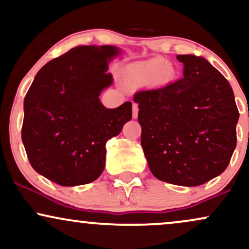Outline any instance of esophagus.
Instances as JSON below:
<instances>
[{
	"label": "esophagus",
	"mask_w": 249,
	"mask_h": 249,
	"mask_svg": "<svg viewBox=\"0 0 249 249\" xmlns=\"http://www.w3.org/2000/svg\"><path fill=\"white\" fill-rule=\"evenodd\" d=\"M138 111H139L138 104H136V103H133V104H132V116H133L134 119H136L137 117H138Z\"/></svg>",
	"instance_id": "34e87169"
}]
</instances>
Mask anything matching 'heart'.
Masks as SVG:
<instances>
[{"label": "heart", "mask_w": 249, "mask_h": 249, "mask_svg": "<svg viewBox=\"0 0 249 249\" xmlns=\"http://www.w3.org/2000/svg\"><path fill=\"white\" fill-rule=\"evenodd\" d=\"M125 78L132 85H147L158 79L168 82L173 77V69L161 57H154L147 61L136 62L125 68Z\"/></svg>", "instance_id": "obj_1"}]
</instances>
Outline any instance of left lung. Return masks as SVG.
<instances>
[{"label": "left lung", "mask_w": 249, "mask_h": 249, "mask_svg": "<svg viewBox=\"0 0 249 249\" xmlns=\"http://www.w3.org/2000/svg\"><path fill=\"white\" fill-rule=\"evenodd\" d=\"M179 81L139 91L141 142L157 179L199 186L221 174L236 146L239 111L227 79L207 59L178 55Z\"/></svg>", "instance_id": "left-lung-1"}]
</instances>
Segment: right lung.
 <instances>
[{"instance_id": "add662e5", "label": "right lung", "mask_w": 249, "mask_h": 249, "mask_svg": "<svg viewBox=\"0 0 249 249\" xmlns=\"http://www.w3.org/2000/svg\"><path fill=\"white\" fill-rule=\"evenodd\" d=\"M113 45L76 47L37 72L24 98L22 142L37 173L61 186L92 182L105 166L108 139L132 118V103L107 108L99 95L112 84Z\"/></svg>"}]
</instances>
